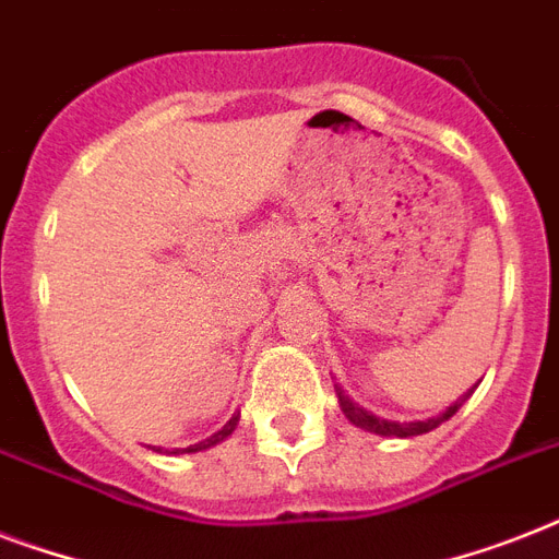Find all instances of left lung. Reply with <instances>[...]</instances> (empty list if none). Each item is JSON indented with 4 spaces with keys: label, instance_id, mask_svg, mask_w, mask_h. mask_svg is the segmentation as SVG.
<instances>
[{
    "label": "left lung",
    "instance_id": "left-lung-1",
    "mask_svg": "<svg viewBox=\"0 0 559 559\" xmlns=\"http://www.w3.org/2000/svg\"><path fill=\"white\" fill-rule=\"evenodd\" d=\"M473 389H476V385H473ZM473 389H469V391H473ZM469 391L464 394V397L455 400V403H452L447 412H441V415L429 417V420H412V424H400V420H385V417L371 415L368 408H362L359 403H354V400H350L348 394L340 389V385H336V394H340V406H342V412H345V417H348L350 424L359 426V429H366V432L382 435V438H415V435L432 432V429H438L443 420H450V417L459 412L461 403L469 397Z\"/></svg>",
    "mask_w": 559,
    "mask_h": 559
}]
</instances>
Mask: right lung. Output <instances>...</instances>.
Segmentation results:
<instances>
[{
  "instance_id": "right-lung-1",
  "label": "right lung",
  "mask_w": 559,
  "mask_h": 559,
  "mask_svg": "<svg viewBox=\"0 0 559 559\" xmlns=\"http://www.w3.org/2000/svg\"><path fill=\"white\" fill-rule=\"evenodd\" d=\"M235 426H237V415L231 417V420H228L226 426H223V429H219V432H214L209 438V441H200V443H193V447H186V450H174V455H179V452H200V450H209V447H214V443H219V441H226L228 435L235 432ZM159 452V450H156Z\"/></svg>"
}]
</instances>
